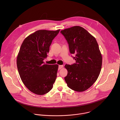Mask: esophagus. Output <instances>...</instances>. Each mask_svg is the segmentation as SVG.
<instances>
[{
  "mask_svg": "<svg viewBox=\"0 0 120 120\" xmlns=\"http://www.w3.org/2000/svg\"><path fill=\"white\" fill-rule=\"evenodd\" d=\"M63 65H59V67H58V69L59 70H60V69H61L62 68H63Z\"/></svg>",
  "mask_w": 120,
  "mask_h": 120,
  "instance_id": "obj_1",
  "label": "esophagus"
}]
</instances>
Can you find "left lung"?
Wrapping results in <instances>:
<instances>
[{"mask_svg": "<svg viewBox=\"0 0 120 120\" xmlns=\"http://www.w3.org/2000/svg\"><path fill=\"white\" fill-rule=\"evenodd\" d=\"M69 45L75 63L65 64L68 74L64 80L68 87L77 92L89 88L97 79L102 56L96 39L83 27L74 26L61 31Z\"/></svg>", "mask_w": 120, "mask_h": 120, "instance_id": "left-lung-1", "label": "left lung"}]
</instances>
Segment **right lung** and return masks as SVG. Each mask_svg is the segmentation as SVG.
<instances>
[{"label": "right lung", "mask_w": 120, "mask_h": 120, "mask_svg": "<svg viewBox=\"0 0 120 120\" xmlns=\"http://www.w3.org/2000/svg\"><path fill=\"white\" fill-rule=\"evenodd\" d=\"M59 31H37L26 38L21 45L16 59L18 71L26 87L36 94L49 92L56 78L58 65L45 64L43 60Z\"/></svg>", "instance_id": "add662e5"}]
</instances>
